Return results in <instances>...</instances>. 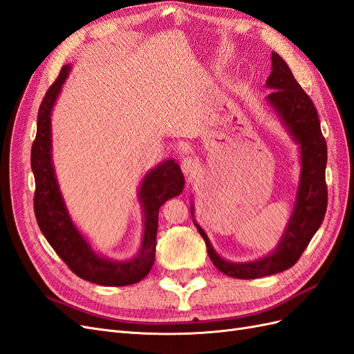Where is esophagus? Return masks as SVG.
<instances>
[{
  "mask_svg": "<svg viewBox=\"0 0 354 354\" xmlns=\"http://www.w3.org/2000/svg\"><path fill=\"white\" fill-rule=\"evenodd\" d=\"M198 168H199L198 160L194 159L192 156H187V158L181 159V169H183V173H185L186 176H194V174H196Z\"/></svg>",
  "mask_w": 354,
  "mask_h": 354,
  "instance_id": "obj_1",
  "label": "esophagus"
}]
</instances>
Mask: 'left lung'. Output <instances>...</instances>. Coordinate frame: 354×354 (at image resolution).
Segmentation results:
<instances>
[{
  "label": "left lung",
  "mask_w": 354,
  "mask_h": 354,
  "mask_svg": "<svg viewBox=\"0 0 354 354\" xmlns=\"http://www.w3.org/2000/svg\"><path fill=\"white\" fill-rule=\"evenodd\" d=\"M266 87L273 90L267 95V103L279 116L301 151L299 152L301 176H299L297 199L281 242L272 254L260 260L232 263L223 260L214 251L205 232L194 220L198 232L207 243V251L214 266L221 273L236 279H257V277L281 273L292 267L322 224L328 205V187L325 181L328 159L326 142L320 130L317 111L312 99L299 87L286 62L274 51L272 53V73L266 81ZM190 212L194 216V205L190 207Z\"/></svg>",
  "instance_id": "obj_1"
}]
</instances>
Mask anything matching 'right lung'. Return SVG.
<instances>
[{
	"mask_svg": "<svg viewBox=\"0 0 354 354\" xmlns=\"http://www.w3.org/2000/svg\"><path fill=\"white\" fill-rule=\"evenodd\" d=\"M71 65L62 68L57 80L41 102L37 137L32 143L30 167L35 177L34 211L38 226L48 243L69 269L81 279L103 286H127L140 282L155 263L159 208L181 194L185 176L174 159H167L145 176L138 201L145 217L140 251L128 261H113L95 254L80 230L75 227L63 202L51 160V109L56 103Z\"/></svg>",
	"mask_w": 354,
	"mask_h": 354,
	"instance_id": "right-lung-1",
	"label": "right lung"
}]
</instances>
